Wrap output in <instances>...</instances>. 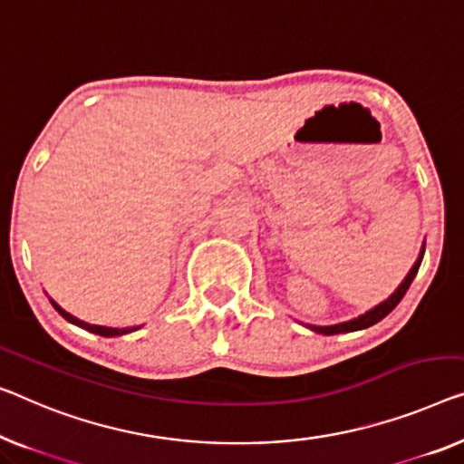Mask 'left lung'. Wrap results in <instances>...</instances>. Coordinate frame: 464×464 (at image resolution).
<instances>
[{"label":"left lung","mask_w":464,"mask_h":464,"mask_svg":"<svg viewBox=\"0 0 464 464\" xmlns=\"http://www.w3.org/2000/svg\"><path fill=\"white\" fill-rule=\"evenodd\" d=\"M423 254H425V244H423V250H420V254H419V258H417V262H414V266L411 268V273L406 275V279L400 283L398 285V289L396 292H393L390 298H387L385 302H382V304H377L375 308H371L369 313H364V314H361L358 316V319H352V321H345V323H337V324H327V327H321V324H308V329H313V331H316V334H323V335H335V334H350V331H358V329H366V327H371V324H375V323H379L382 319H385L387 314L392 313L393 308L398 306L400 304V300L404 298V294H406V289L411 287V283H412V279L414 276H417V273H419V266H420V260H423Z\"/></svg>","instance_id":"8db88e82"}]
</instances>
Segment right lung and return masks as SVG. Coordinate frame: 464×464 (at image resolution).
Listing matches in <instances>:
<instances>
[{
  "mask_svg": "<svg viewBox=\"0 0 464 464\" xmlns=\"http://www.w3.org/2000/svg\"><path fill=\"white\" fill-rule=\"evenodd\" d=\"M52 302V306L58 310V313L64 316V319L68 321V323H72V324H77V327H81V329H87V331H92V334H95V335H103V337H116V335H124V334H130V331H137L140 327H124V329H116V327H102V324H92V323H85V321H81V319H77V316H72L71 313H66L64 308H60L58 304H55L53 300H50Z\"/></svg>",
  "mask_w": 464,
  "mask_h": 464,
  "instance_id": "1",
  "label": "right lung"
}]
</instances>
